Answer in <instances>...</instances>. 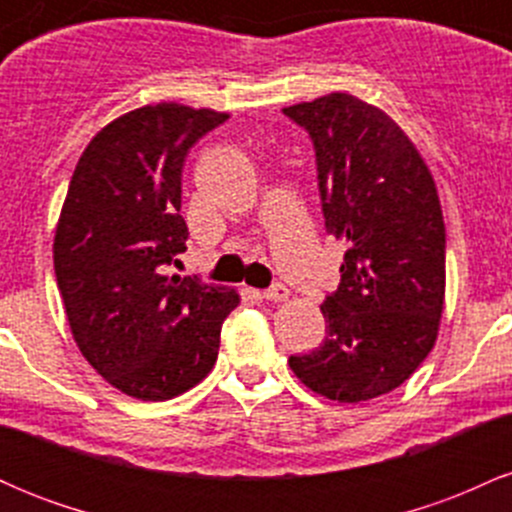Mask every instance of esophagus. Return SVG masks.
Masks as SVG:
<instances>
[{
    "label": "esophagus",
    "instance_id": "obj_1",
    "mask_svg": "<svg viewBox=\"0 0 512 512\" xmlns=\"http://www.w3.org/2000/svg\"><path fill=\"white\" fill-rule=\"evenodd\" d=\"M289 289H286L284 284H276V286H272V289H267V291H262V298L264 301H272V303H284V301H289Z\"/></svg>",
    "mask_w": 512,
    "mask_h": 512
}]
</instances>
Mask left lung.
I'll use <instances>...</instances> for the list:
<instances>
[{
    "label": "left lung",
    "mask_w": 512,
    "mask_h": 512,
    "mask_svg": "<svg viewBox=\"0 0 512 512\" xmlns=\"http://www.w3.org/2000/svg\"><path fill=\"white\" fill-rule=\"evenodd\" d=\"M284 113L313 137L327 233L346 245L320 305L325 342L289 366L315 395H387L424 363L445 305V223L431 168L378 105L346 91Z\"/></svg>",
    "instance_id": "left-lung-1"
}]
</instances>
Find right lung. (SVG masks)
<instances>
[{"label": "right lung", "mask_w": 512, "mask_h": 512, "mask_svg": "<svg viewBox=\"0 0 512 512\" xmlns=\"http://www.w3.org/2000/svg\"><path fill=\"white\" fill-rule=\"evenodd\" d=\"M228 113L156 103L108 122L76 163L52 243L69 330L122 395L163 402L214 368L231 286L166 274L187 250L182 166Z\"/></svg>", "instance_id": "1"}]
</instances>
